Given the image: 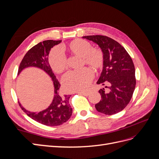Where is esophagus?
Listing matches in <instances>:
<instances>
[{
	"instance_id": "1",
	"label": "esophagus",
	"mask_w": 159,
	"mask_h": 159,
	"mask_svg": "<svg viewBox=\"0 0 159 159\" xmlns=\"http://www.w3.org/2000/svg\"><path fill=\"white\" fill-rule=\"evenodd\" d=\"M78 93L83 95L84 96H88L89 95V92H78Z\"/></svg>"
}]
</instances>
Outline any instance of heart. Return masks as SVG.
Returning <instances> with one entry per match:
<instances>
[{"label": "heart", "mask_w": 159, "mask_h": 159, "mask_svg": "<svg viewBox=\"0 0 159 159\" xmlns=\"http://www.w3.org/2000/svg\"><path fill=\"white\" fill-rule=\"evenodd\" d=\"M71 56L81 57L82 64H86L95 71L103 68L105 63L103 51L93 47L91 43L83 39H75L63 47ZM49 66L56 74H61L68 68V62L64 54L59 48H54L48 57ZM93 72L89 68L80 71H71L62 79V84L66 92H82L87 89L93 78Z\"/></svg>", "instance_id": "1"}]
</instances>
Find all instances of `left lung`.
<instances>
[{"mask_svg":"<svg viewBox=\"0 0 159 159\" xmlns=\"http://www.w3.org/2000/svg\"><path fill=\"white\" fill-rule=\"evenodd\" d=\"M84 38L98 44L105 54V63L98 84L106 85L99 91L100 102L95 104L99 113L111 115L125 107L136 85L135 69L131 56L119 42L108 36L93 35Z\"/></svg>","mask_w":159,"mask_h":159,"instance_id":"1","label":"left lung"}]
</instances>
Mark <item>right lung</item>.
Here are the masks:
<instances>
[{"instance_id": "add662e5", "label": "right lung", "mask_w": 159, "mask_h": 159, "mask_svg": "<svg viewBox=\"0 0 159 159\" xmlns=\"http://www.w3.org/2000/svg\"><path fill=\"white\" fill-rule=\"evenodd\" d=\"M61 40H48L38 43L27 52L19 66L18 74L25 68L37 67L46 71L52 80L54 86V96L51 105L46 109L39 113H32L19 105L28 117L46 126H58L66 123L71 117L72 108L69 104L70 95L60 93V84L56 78L48 61V57L52 48L57 45Z\"/></svg>"}]
</instances>
